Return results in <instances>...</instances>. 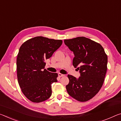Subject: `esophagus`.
Masks as SVG:
<instances>
[{"mask_svg":"<svg viewBox=\"0 0 121 121\" xmlns=\"http://www.w3.org/2000/svg\"><path fill=\"white\" fill-rule=\"evenodd\" d=\"M58 76H59L60 78H61V77H62V76H64L65 75L61 74V73H58Z\"/></svg>","mask_w":121,"mask_h":121,"instance_id":"obj_1","label":"esophagus"}]
</instances>
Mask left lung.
I'll list each match as a JSON object with an SVG mask.
<instances>
[{
  "label": "left lung",
  "mask_w": 121,
  "mask_h": 121,
  "mask_svg": "<svg viewBox=\"0 0 121 121\" xmlns=\"http://www.w3.org/2000/svg\"><path fill=\"white\" fill-rule=\"evenodd\" d=\"M64 43L74 57L73 65L80 70L76 78L68 75L66 86L68 94L80 102H86L97 94L102 87L107 70L108 57L100 44L83 36L65 39Z\"/></svg>",
  "instance_id": "left-lung-1"
}]
</instances>
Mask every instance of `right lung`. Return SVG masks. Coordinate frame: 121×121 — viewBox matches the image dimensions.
<instances>
[{"label":"right lung","instance_id":"obj_1","mask_svg":"<svg viewBox=\"0 0 121 121\" xmlns=\"http://www.w3.org/2000/svg\"><path fill=\"white\" fill-rule=\"evenodd\" d=\"M62 43L61 40L36 36L22 44L17 59V78L22 93L29 100L39 103L52 95L51 85L58 74L45 68L50 58Z\"/></svg>","mask_w":121,"mask_h":121}]
</instances>
